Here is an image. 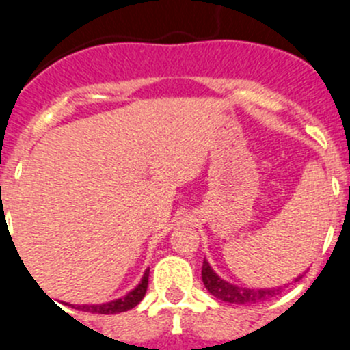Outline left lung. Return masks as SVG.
Segmentation results:
<instances>
[{"mask_svg":"<svg viewBox=\"0 0 350 350\" xmlns=\"http://www.w3.org/2000/svg\"><path fill=\"white\" fill-rule=\"evenodd\" d=\"M303 275L296 277L294 282H299V280L303 279ZM202 280L203 284H205L206 291H208L212 296H215L217 299L226 301V303H232V304H256L282 293V287H270V289H247V287L234 286V284L220 279V277L213 272V269L208 265V261L206 260H203Z\"/></svg>","mask_w":350,"mask_h":350,"instance_id":"1","label":"left lung"}]
</instances>
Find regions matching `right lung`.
I'll return each instance as SVG.
<instances>
[{
	"mask_svg": "<svg viewBox=\"0 0 350 350\" xmlns=\"http://www.w3.org/2000/svg\"><path fill=\"white\" fill-rule=\"evenodd\" d=\"M148 272H150L148 269L145 270L140 284H138L131 293H128L124 297H120V299H114L111 301V303H103V304H70V306L75 308V310L87 311V313H97V314H116V313H123V311L131 310V308H135L142 299H144L145 293H147Z\"/></svg>",
	"mask_w": 350,
	"mask_h": 350,
	"instance_id": "obj_1",
	"label": "right lung"
}]
</instances>
